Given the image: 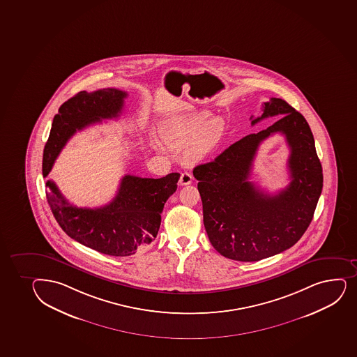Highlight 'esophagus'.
<instances>
[{"mask_svg": "<svg viewBox=\"0 0 357 357\" xmlns=\"http://www.w3.org/2000/svg\"><path fill=\"white\" fill-rule=\"evenodd\" d=\"M192 179H193V176H192L191 173H181V179H179V185H181V186L190 185L192 183Z\"/></svg>", "mask_w": 357, "mask_h": 357, "instance_id": "obj_1", "label": "esophagus"}]
</instances>
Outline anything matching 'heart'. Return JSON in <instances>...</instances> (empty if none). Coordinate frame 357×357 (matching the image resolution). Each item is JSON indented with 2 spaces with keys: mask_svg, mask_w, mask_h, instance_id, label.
Returning a JSON list of instances; mask_svg holds the SVG:
<instances>
[{
  "mask_svg": "<svg viewBox=\"0 0 357 357\" xmlns=\"http://www.w3.org/2000/svg\"><path fill=\"white\" fill-rule=\"evenodd\" d=\"M224 123L218 118L210 120L207 111H195L169 120L161 127V135L171 145L184 147L188 160L206 158L222 139Z\"/></svg>",
  "mask_w": 357,
  "mask_h": 357,
  "instance_id": "1",
  "label": "heart"
}]
</instances>
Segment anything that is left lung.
Listing matches in <instances>:
<instances>
[{
	"mask_svg": "<svg viewBox=\"0 0 357 357\" xmlns=\"http://www.w3.org/2000/svg\"><path fill=\"white\" fill-rule=\"evenodd\" d=\"M268 116L280 118L193 169L208 239L222 256L234 261H261L295 245L310 225L322 192V165L305 118L287 101L271 98L261 116H251V125ZM275 132H282L291 149V183L268 195L248 179L257 147Z\"/></svg>",
	"mask_w": 357,
	"mask_h": 357,
	"instance_id": "left-lung-1",
	"label": "left lung"
}]
</instances>
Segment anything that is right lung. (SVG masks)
Returning <instances> with one entry per match:
<instances>
[{
	"instance_id": "right-lung-1",
	"label": "right lung",
	"mask_w": 357,
	"mask_h": 357,
	"mask_svg": "<svg viewBox=\"0 0 357 357\" xmlns=\"http://www.w3.org/2000/svg\"><path fill=\"white\" fill-rule=\"evenodd\" d=\"M126 96V92L116 89L82 91L63 102L54 116L43 151V176H48L54 161L77 130L118 118ZM179 176V173H169L153 179L127 174L111 203L96 208L70 205L53 181L46 183V196L54 217L69 237L98 252L125 257L157 237L161 212L176 192Z\"/></svg>"
}]
</instances>
